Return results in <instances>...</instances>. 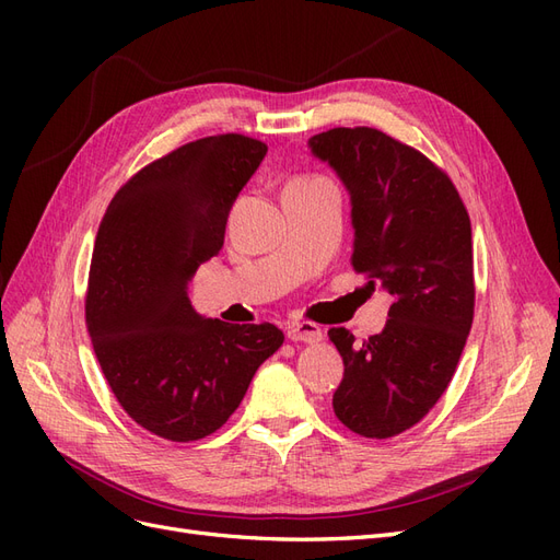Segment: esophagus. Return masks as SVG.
<instances>
[{
  "label": "esophagus",
  "instance_id": "esophagus-1",
  "mask_svg": "<svg viewBox=\"0 0 560 560\" xmlns=\"http://www.w3.org/2000/svg\"><path fill=\"white\" fill-rule=\"evenodd\" d=\"M287 338L301 343H317L322 341V329L315 322H294V325L287 327Z\"/></svg>",
  "mask_w": 560,
  "mask_h": 560
}]
</instances>
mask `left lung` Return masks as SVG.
I'll use <instances>...</instances> for the list:
<instances>
[{"label": "left lung", "instance_id": "1", "mask_svg": "<svg viewBox=\"0 0 560 560\" xmlns=\"http://www.w3.org/2000/svg\"><path fill=\"white\" fill-rule=\"evenodd\" d=\"M308 144L350 191L354 273L393 296L385 329L362 343L329 329L346 366L334 413L354 434L397 436L446 393L471 329L469 214L442 167L383 130L331 128Z\"/></svg>", "mask_w": 560, "mask_h": 560}]
</instances>
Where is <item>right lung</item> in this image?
<instances>
[{
	"mask_svg": "<svg viewBox=\"0 0 560 560\" xmlns=\"http://www.w3.org/2000/svg\"><path fill=\"white\" fill-rule=\"evenodd\" d=\"M266 151L238 132L184 144L135 173L100 222L86 292L93 350L124 411L167 442L222 428L284 341L270 322L200 317L186 296Z\"/></svg>",
	"mask_w": 560,
	"mask_h": 560,
	"instance_id": "obj_1",
	"label": "right lung"
}]
</instances>
